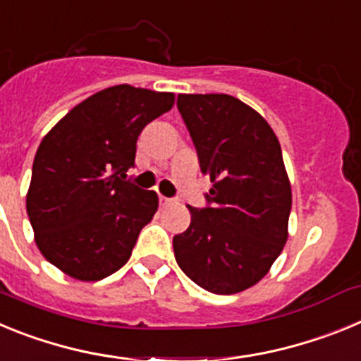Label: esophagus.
I'll return each mask as SVG.
<instances>
[{
	"label": "esophagus",
	"instance_id": "34e87169",
	"mask_svg": "<svg viewBox=\"0 0 361 361\" xmlns=\"http://www.w3.org/2000/svg\"><path fill=\"white\" fill-rule=\"evenodd\" d=\"M159 202H161L162 208H166V206H170V204H173L175 200L173 199H168V197H164V195H159Z\"/></svg>",
	"mask_w": 361,
	"mask_h": 361
}]
</instances>
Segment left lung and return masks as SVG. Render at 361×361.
Returning a JSON list of instances; mask_svg holds the SVG:
<instances>
[{"instance_id": "8db88e82", "label": "left lung", "mask_w": 361, "mask_h": 361, "mask_svg": "<svg viewBox=\"0 0 361 361\" xmlns=\"http://www.w3.org/2000/svg\"><path fill=\"white\" fill-rule=\"evenodd\" d=\"M177 106L213 188L209 206L190 208L173 237L175 260L215 295L251 288L288 242L291 183L275 132L257 110L228 94H180Z\"/></svg>"}]
</instances>
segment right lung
<instances>
[{"label":"right lung","mask_w":361,"mask_h":361,"mask_svg":"<svg viewBox=\"0 0 361 361\" xmlns=\"http://www.w3.org/2000/svg\"><path fill=\"white\" fill-rule=\"evenodd\" d=\"M175 94L117 85L85 99L43 137L27 193L37 250L65 275L97 282L128 262L159 208L130 184L137 137Z\"/></svg>","instance_id":"add662e5"}]
</instances>
